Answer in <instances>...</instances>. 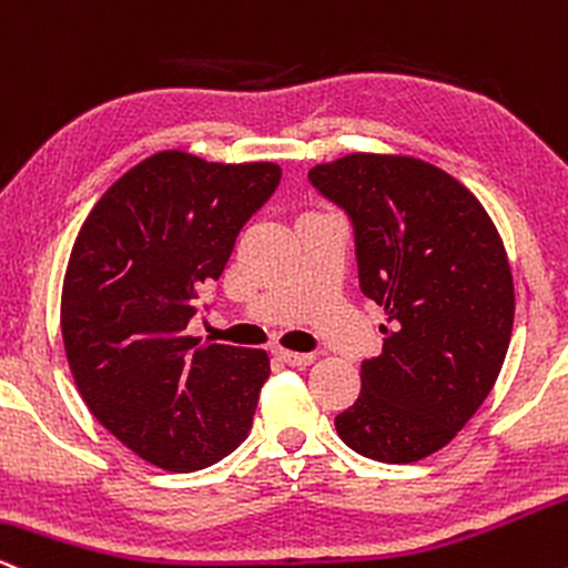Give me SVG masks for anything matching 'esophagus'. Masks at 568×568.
<instances>
[{
  "mask_svg": "<svg viewBox=\"0 0 568 568\" xmlns=\"http://www.w3.org/2000/svg\"><path fill=\"white\" fill-rule=\"evenodd\" d=\"M278 358H282V362L290 364V366H308L316 356H313V353H297V351L278 348Z\"/></svg>",
  "mask_w": 568,
  "mask_h": 568,
  "instance_id": "34e87169",
  "label": "esophagus"
}]
</instances>
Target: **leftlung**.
<instances>
[{
	"mask_svg": "<svg viewBox=\"0 0 568 568\" xmlns=\"http://www.w3.org/2000/svg\"><path fill=\"white\" fill-rule=\"evenodd\" d=\"M308 180L348 215L358 286L385 308L383 353L362 362L337 436L415 463L465 428L503 369L516 313L503 239L463 183L419 159L351 153Z\"/></svg>",
	"mask_w": 568,
	"mask_h": 568,
	"instance_id": "obj_1",
	"label": "left lung"
}]
</instances>
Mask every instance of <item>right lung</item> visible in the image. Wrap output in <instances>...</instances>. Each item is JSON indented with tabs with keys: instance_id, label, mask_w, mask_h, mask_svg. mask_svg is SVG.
Wrapping results in <instances>:
<instances>
[{
	"instance_id": "1",
	"label": "right lung",
	"mask_w": 568,
	"mask_h": 568,
	"mask_svg": "<svg viewBox=\"0 0 568 568\" xmlns=\"http://www.w3.org/2000/svg\"><path fill=\"white\" fill-rule=\"evenodd\" d=\"M278 180L271 162L162 151L103 193L73 242L60 303L73 379L98 423L156 468L202 470L250 436L268 353L185 326Z\"/></svg>"
}]
</instances>
